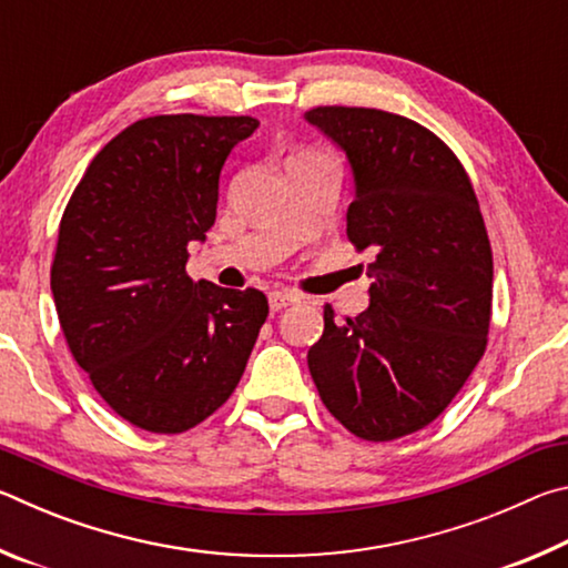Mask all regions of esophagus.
Returning a JSON list of instances; mask_svg holds the SVG:
<instances>
[{
    "label": "esophagus",
    "mask_w": 568,
    "mask_h": 568,
    "mask_svg": "<svg viewBox=\"0 0 568 568\" xmlns=\"http://www.w3.org/2000/svg\"><path fill=\"white\" fill-rule=\"evenodd\" d=\"M267 301H271L273 311H283V307L297 303V301H301V297H297V295L291 293V291H273L271 295H267Z\"/></svg>",
    "instance_id": "34e87169"
}]
</instances>
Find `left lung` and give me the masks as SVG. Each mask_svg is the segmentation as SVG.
<instances>
[{
    "instance_id": "obj_1",
    "label": "left lung",
    "mask_w": 568,
    "mask_h": 568,
    "mask_svg": "<svg viewBox=\"0 0 568 568\" xmlns=\"http://www.w3.org/2000/svg\"><path fill=\"white\" fill-rule=\"evenodd\" d=\"M305 120L348 158V240L376 255L365 267L371 305L343 323L325 305L307 368L351 434H416L446 410L486 351L494 257L474 185L444 140L400 114L315 108Z\"/></svg>"
}]
</instances>
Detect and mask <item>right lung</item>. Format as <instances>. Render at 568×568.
<instances>
[{
  "mask_svg": "<svg viewBox=\"0 0 568 568\" xmlns=\"http://www.w3.org/2000/svg\"><path fill=\"white\" fill-rule=\"evenodd\" d=\"M255 118L158 114L112 138L64 207L52 295L102 400L150 434H182L243 378L267 297L185 273L215 223L220 170Z\"/></svg>",
  "mask_w": 568,
  "mask_h": 568,
  "instance_id": "1",
  "label": "right lung"
}]
</instances>
